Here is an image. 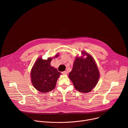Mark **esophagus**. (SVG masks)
Instances as JSON below:
<instances>
[{
    "label": "esophagus",
    "mask_w": 128,
    "mask_h": 128,
    "mask_svg": "<svg viewBox=\"0 0 128 128\" xmlns=\"http://www.w3.org/2000/svg\"><path fill=\"white\" fill-rule=\"evenodd\" d=\"M62 74L63 75H66V74H68V72L66 71H64V72H62Z\"/></svg>",
    "instance_id": "34e87169"
}]
</instances>
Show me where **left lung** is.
<instances>
[{
    "label": "left lung",
    "mask_w": 128,
    "mask_h": 128,
    "mask_svg": "<svg viewBox=\"0 0 128 128\" xmlns=\"http://www.w3.org/2000/svg\"><path fill=\"white\" fill-rule=\"evenodd\" d=\"M82 56L76 57L69 78L75 88L82 93L92 90L98 82L100 73L93 57L87 52H82ZM86 56L85 58L83 56Z\"/></svg>",
    "instance_id": "left-lung-1"
}]
</instances>
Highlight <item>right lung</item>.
I'll return each instance as SVG.
<instances>
[{"mask_svg": "<svg viewBox=\"0 0 128 128\" xmlns=\"http://www.w3.org/2000/svg\"><path fill=\"white\" fill-rule=\"evenodd\" d=\"M58 56V54L56 55L55 57ZM52 59L50 57L47 60H44L40 57L32 68V82L37 90L41 92H48L53 90L59 76L62 74L57 69L50 66Z\"/></svg>", "mask_w": 128, "mask_h": 128, "instance_id": "obj_1", "label": "right lung"}]
</instances>
